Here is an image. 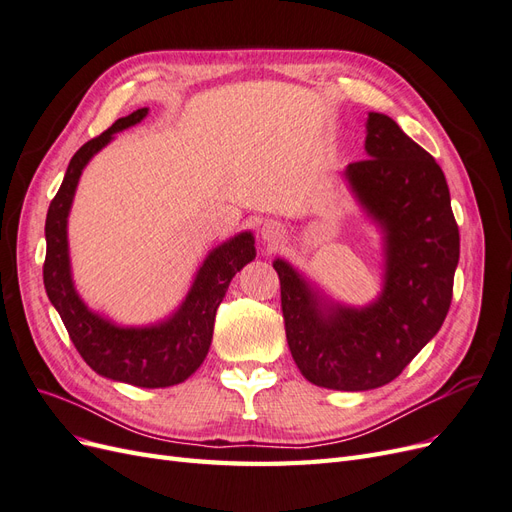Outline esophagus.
<instances>
[{
    "label": "esophagus",
    "instance_id": "1",
    "mask_svg": "<svg viewBox=\"0 0 512 512\" xmlns=\"http://www.w3.org/2000/svg\"><path fill=\"white\" fill-rule=\"evenodd\" d=\"M260 237L269 247H275L277 243L284 239V226L277 224V222H267L260 230Z\"/></svg>",
    "mask_w": 512,
    "mask_h": 512
}]
</instances>
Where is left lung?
<instances>
[{"mask_svg":"<svg viewBox=\"0 0 512 512\" xmlns=\"http://www.w3.org/2000/svg\"><path fill=\"white\" fill-rule=\"evenodd\" d=\"M365 160L346 179L386 232V280L380 299L365 309L318 297L288 262L275 260L282 314L292 359L316 386L369 391L395 380L436 335L453 299L459 228L438 162L401 132L369 113Z\"/></svg>","mask_w":512,"mask_h":512,"instance_id":"left-lung-1","label":"left lung"}]
</instances>
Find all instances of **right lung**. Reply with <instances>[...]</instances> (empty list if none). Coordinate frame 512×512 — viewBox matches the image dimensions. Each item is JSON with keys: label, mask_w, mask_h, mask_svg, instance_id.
I'll list each match as a JSON object with an SVG mask.
<instances>
[{"label": "right lung", "mask_w": 512, "mask_h": 512, "mask_svg": "<svg viewBox=\"0 0 512 512\" xmlns=\"http://www.w3.org/2000/svg\"><path fill=\"white\" fill-rule=\"evenodd\" d=\"M145 115L147 108H138L132 115L117 119L111 128L91 138L72 156L66 177L46 213V258L42 275L46 294L64 320L74 348L96 374L143 389H164L190 378L205 361L213 337L215 312L230 280L256 256V250L250 232H241L239 237L213 250L200 267L192 290L177 314L156 327L119 329L89 312L70 277L66 222L72 196L91 156L111 141L115 132L134 126Z\"/></svg>", "instance_id": "add662e5"}]
</instances>
